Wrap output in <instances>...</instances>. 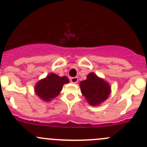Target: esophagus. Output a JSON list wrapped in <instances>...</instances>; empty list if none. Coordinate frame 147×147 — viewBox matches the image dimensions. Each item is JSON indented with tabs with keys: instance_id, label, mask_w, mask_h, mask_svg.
Masks as SVG:
<instances>
[{
	"instance_id": "34e87169",
	"label": "esophagus",
	"mask_w": 147,
	"mask_h": 147,
	"mask_svg": "<svg viewBox=\"0 0 147 147\" xmlns=\"http://www.w3.org/2000/svg\"><path fill=\"white\" fill-rule=\"evenodd\" d=\"M78 81V77H73V78H70V82L72 83H77Z\"/></svg>"
}]
</instances>
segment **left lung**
Wrapping results in <instances>:
<instances>
[{"mask_svg": "<svg viewBox=\"0 0 147 147\" xmlns=\"http://www.w3.org/2000/svg\"><path fill=\"white\" fill-rule=\"evenodd\" d=\"M80 84L82 95L92 105H97L103 102L110 95L111 88L108 83L98 78L93 72L90 73L87 76V80Z\"/></svg>", "mask_w": 147, "mask_h": 147, "instance_id": "1", "label": "left lung"}]
</instances>
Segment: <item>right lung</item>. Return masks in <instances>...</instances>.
I'll return each instance as SVG.
<instances>
[{
    "label": "right lung",
    "instance_id": "obj_1",
    "mask_svg": "<svg viewBox=\"0 0 147 147\" xmlns=\"http://www.w3.org/2000/svg\"><path fill=\"white\" fill-rule=\"evenodd\" d=\"M67 77H59L51 73L45 79L39 81L35 87V92L39 98L46 101H49L57 96L62 90L64 84L68 83Z\"/></svg>",
    "mask_w": 147,
    "mask_h": 147
}]
</instances>
